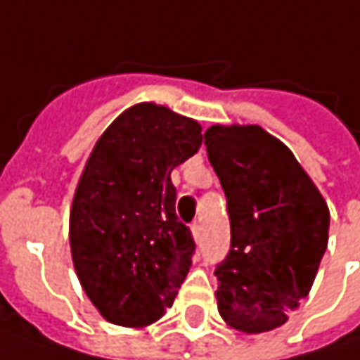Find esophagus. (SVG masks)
<instances>
[{
    "label": "esophagus",
    "instance_id": "obj_1",
    "mask_svg": "<svg viewBox=\"0 0 360 360\" xmlns=\"http://www.w3.org/2000/svg\"><path fill=\"white\" fill-rule=\"evenodd\" d=\"M190 230H192V234H194V238H196V242H200L202 238V229L198 222H192V226H190Z\"/></svg>",
    "mask_w": 360,
    "mask_h": 360
}]
</instances>
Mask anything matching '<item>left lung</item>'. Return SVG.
I'll return each instance as SVG.
<instances>
[{"label": "left lung", "instance_id": "obj_1", "mask_svg": "<svg viewBox=\"0 0 360 360\" xmlns=\"http://www.w3.org/2000/svg\"><path fill=\"white\" fill-rule=\"evenodd\" d=\"M204 146L230 218V250L214 270L218 312L242 333L272 330L314 283L328 206L292 152L260 126H212Z\"/></svg>", "mask_w": 360, "mask_h": 360}]
</instances>
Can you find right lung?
I'll use <instances>...</instances> for the list:
<instances>
[{"instance_id": "1", "label": "right lung", "mask_w": 360, "mask_h": 360, "mask_svg": "<svg viewBox=\"0 0 360 360\" xmlns=\"http://www.w3.org/2000/svg\"><path fill=\"white\" fill-rule=\"evenodd\" d=\"M200 146L198 122L156 104L131 105L94 146L72 204L70 246L105 321L150 325L174 302L196 244L176 216L170 174Z\"/></svg>"}]
</instances>
